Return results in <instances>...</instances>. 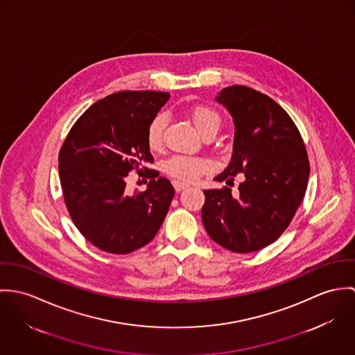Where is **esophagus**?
<instances>
[{
	"label": "esophagus",
	"mask_w": 355,
	"mask_h": 355,
	"mask_svg": "<svg viewBox=\"0 0 355 355\" xmlns=\"http://www.w3.org/2000/svg\"><path fill=\"white\" fill-rule=\"evenodd\" d=\"M173 185H174V189H175V192H181V191H184V189L189 188V185H188V184H185V182H181V181H174V182H173Z\"/></svg>",
	"instance_id": "34e87169"
}]
</instances>
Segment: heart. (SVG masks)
Segmentation results:
<instances>
[{
    "mask_svg": "<svg viewBox=\"0 0 355 355\" xmlns=\"http://www.w3.org/2000/svg\"><path fill=\"white\" fill-rule=\"evenodd\" d=\"M189 117L192 119L197 130L201 136L215 135L220 126V116L211 107L198 105L189 110ZM167 125V117L163 113L157 114L148 125L147 129V143L151 150H158L163 141V130ZM209 167L207 159L188 155H174L164 162V171L182 181H193Z\"/></svg>",
    "mask_w": 355,
    "mask_h": 355,
    "instance_id": "obj_1",
    "label": "heart"
}]
</instances>
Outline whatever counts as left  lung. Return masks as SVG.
<instances>
[{
	"label": "left lung",
	"mask_w": 355,
	"mask_h": 355,
	"mask_svg": "<svg viewBox=\"0 0 355 355\" xmlns=\"http://www.w3.org/2000/svg\"><path fill=\"white\" fill-rule=\"evenodd\" d=\"M232 114L233 155L216 181L242 174L232 189L204 191L202 225L216 243L250 253L275 242L293 220L309 181V159L301 133L274 99L245 85L223 88L215 98Z\"/></svg>",
	"instance_id": "1"
}]
</instances>
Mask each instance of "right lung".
Wrapping results in <instances>:
<instances>
[{
    "instance_id": "right-lung-1",
    "label": "right lung",
    "mask_w": 355,
    "mask_h": 355,
    "mask_svg": "<svg viewBox=\"0 0 355 355\" xmlns=\"http://www.w3.org/2000/svg\"><path fill=\"white\" fill-rule=\"evenodd\" d=\"M168 92L119 91L87 109L69 130L58 155L60 181L68 212L94 246L126 254L157 236L174 197L158 171L147 129L168 101ZM135 169L152 181L130 196L125 177Z\"/></svg>"
}]
</instances>
